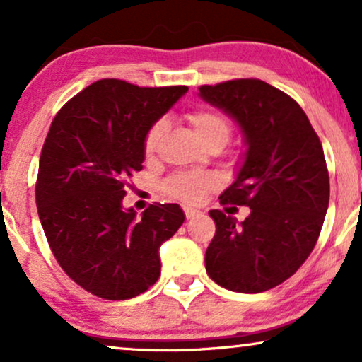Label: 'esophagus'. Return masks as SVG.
I'll use <instances>...</instances> for the list:
<instances>
[{
  "mask_svg": "<svg viewBox=\"0 0 362 362\" xmlns=\"http://www.w3.org/2000/svg\"><path fill=\"white\" fill-rule=\"evenodd\" d=\"M184 213H185L187 219H192V218H195V216L201 214V211L194 209V207H184Z\"/></svg>",
  "mask_w": 362,
  "mask_h": 362,
  "instance_id": "34e87169",
  "label": "esophagus"
}]
</instances>
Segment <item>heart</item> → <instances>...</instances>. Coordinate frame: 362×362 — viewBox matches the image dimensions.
Instances as JSON below:
<instances>
[{
  "label": "heart",
  "mask_w": 362,
  "mask_h": 362,
  "mask_svg": "<svg viewBox=\"0 0 362 362\" xmlns=\"http://www.w3.org/2000/svg\"><path fill=\"white\" fill-rule=\"evenodd\" d=\"M187 120L192 126L197 138L206 144L207 148L218 146L223 148L230 141L231 136V124L221 112L213 109H194L187 114ZM167 132V122L163 119L153 122L144 134L143 149L144 155L151 156L160 146ZM218 185V178L213 173H201V172H178L170 175L163 182V189L170 195L180 199L190 204H197L206 197L209 190H213Z\"/></svg>",
  "instance_id": "1"
}]
</instances>
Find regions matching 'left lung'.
<instances>
[{
  "instance_id": "obj_1",
  "label": "left lung",
  "mask_w": 362,
  "mask_h": 362,
  "mask_svg": "<svg viewBox=\"0 0 362 362\" xmlns=\"http://www.w3.org/2000/svg\"><path fill=\"white\" fill-rule=\"evenodd\" d=\"M199 95L238 122L247 144L219 202L252 209L242 223L209 211L216 235L206 271L236 293L272 289L301 267L322 231L330 197L322 143L298 102L262 80L202 85Z\"/></svg>"
}]
</instances>
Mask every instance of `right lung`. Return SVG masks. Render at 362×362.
Wrapping results in <instances>:
<instances>
[{
	"label": "right lung",
	"mask_w": 362,
	"mask_h": 362,
	"mask_svg": "<svg viewBox=\"0 0 362 362\" xmlns=\"http://www.w3.org/2000/svg\"><path fill=\"white\" fill-rule=\"evenodd\" d=\"M187 86L105 78L54 117L39 161L35 201L62 271L95 296L129 300L160 277V247L184 223L178 204L124 209L127 180L143 170L144 134Z\"/></svg>",
	"instance_id": "obj_1"
}]
</instances>
